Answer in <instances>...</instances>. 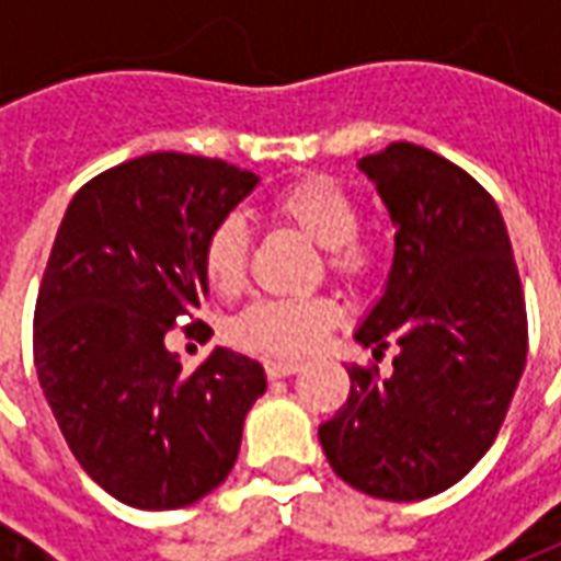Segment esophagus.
<instances>
[{"label": "esophagus", "instance_id": "esophagus-1", "mask_svg": "<svg viewBox=\"0 0 561 561\" xmlns=\"http://www.w3.org/2000/svg\"><path fill=\"white\" fill-rule=\"evenodd\" d=\"M264 373H267V378H288L294 373H300V364L297 360H267Z\"/></svg>", "mask_w": 561, "mask_h": 561}]
</instances>
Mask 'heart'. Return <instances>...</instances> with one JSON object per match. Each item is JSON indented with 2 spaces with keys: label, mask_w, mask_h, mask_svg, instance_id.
<instances>
[{
  "label": "heart",
  "mask_w": 561,
  "mask_h": 561,
  "mask_svg": "<svg viewBox=\"0 0 561 561\" xmlns=\"http://www.w3.org/2000/svg\"><path fill=\"white\" fill-rule=\"evenodd\" d=\"M273 219L288 225L328 252L330 270L345 282H364L381 261V243L360 231V201L330 176H306L282 188L270 204ZM249 264V233L237 216L216 221L201 245V267L209 288L240 291ZM336 324L328 300H257L231 321V340L245 352L297 357L316 348Z\"/></svg>",
  "instance_id": "b5f03b06"
}]
</instances>
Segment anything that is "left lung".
<instances>
[{
    "instance_id": "left-lung-1",
    "label": "left lung",
    "mask_w": 561,
    "mask_h": 561,
    "mask_svg": "<svg viewBox=\"0 0 561 561\" xmlns=\"http://www.w3.org/2000/svg\"><path fill=\"white\" fill-rule=\"evenodd\" d=\"M357 168L393 237L388 285L354 340L393 342V373L348 366L352 393L318 426L330 469L388 502L445 493L490 450L526 369V300L495 201L433 149L397 140Z\"/></svg>"
}]
</instances>
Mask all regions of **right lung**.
<instances>
[{
    "instance_id": "right-lung-1",
    "label": "right lung",
    "mask_w": 561,
    "mask_h": 561,
    "mask_svg": "<svg viewBox=\"0 0 561 561\" xmlns=\"http://www.w3.org/2000/svg\"><path fill=\"white\" fill-rule=\"evenodd\" d=\"M255 185L221 159L149 152L92 176L56 231L32 328L38 381L83 471L131 507L213 493L267 390L245 354L213 348L185 373L164 345L207 300L209 228Z\"/></svg>"
}]
</instances>
